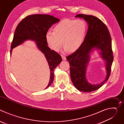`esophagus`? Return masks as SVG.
I'll return each mask as SVG.
<instances>
[{
  "mask_svg": "<svg viewBox=\"0 0 124 124\" xmlns=\"http://www.w3.org/2000/svg\"><path fill=\"white\" fill-rule=\"evenodd\" d=\"M61 57L62 58V59L63 60H66V57L63 55H61Z\"/></svg>",
  "mask_w": 124,
  "mask_h": 124,
  "instance_id": "obj_1",
  "label": "esophagus"
}]
</instances>
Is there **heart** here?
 <instances>
[{"label": "heart", "instance_id": "obj_1", "mask_svg": "<svg viewBox=\"0 0 124 124\" xmlns=\"http://www.w3.org/2000/svg\"><path fill=\"white\" fill-rule=\"evenodd\" d=\"M87 28L86 22L82 19H64L57 23L54 31L48 30L46 40L48 46L55 51L64 45L63 50L75 51L82 45Z\"/></svg>", "mask_w": 124, "mask_h": 124}]
</instances>
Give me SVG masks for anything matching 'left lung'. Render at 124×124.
Wrapping results in <instances>:
<instances>
[{
    "label": "left lung",
    "mask_w": 124,
    "mask_h": 124,
    "mask_svg": "<svg viewBox=\"0 0 124 124\" xmlns=\"http://www.w3.org/2000/svg\"><path fill=\"white\" fill-rule=\"evenodd\" d=\"M75 17L83 19L88 28L82 45L66 58L70 63V78L74 86L79 91L90 92L101 87L110 76L113 60L111 38L107 26L96 16L78 14ZM95 50L99 51L100 56L105 61L107 75L102 82L91 84L86 80L85 74L91 55Z\"/></svg>",
    "instance_id": "left-lung-1"
}]
</instances>
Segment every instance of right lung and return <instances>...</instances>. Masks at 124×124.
Segmentation results:
<instances>
[{
	"instance_id": "right-lung-1",
	"label": "right lung",
	"mask_w": 124,
	"mask_h": 124,
	"mask_svg": "<svg viewBox=\"0 0 124 124\" xmlns=\"http://www.w3.org/2000/svg\"><path fill=\"white\" fill-rule=\"evenodd\" d=\"M59 21L56 17L48 15H32L26 17L17 25L11 46V55L13 48L26 41L31 40L35 42L38 48L44 54L50 69L49 81L46 88L49 87L54 81V70L62 59L58 53L48 47L46 34L53 24Z\"/></svg>"
}]
</instances>
